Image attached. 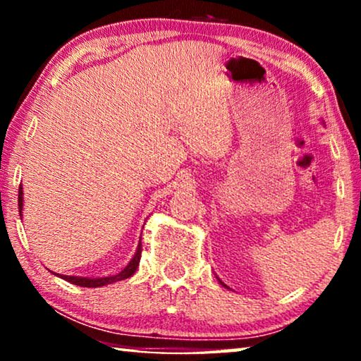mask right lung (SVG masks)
I'll return each mask as SVG.
<instances>
[{
    "label": "right lung",
    "instance_id": "obj_1",
    "mask_svg": "<svg viewBox=\"0 0 361 361\" xmlns=\"http://www.w3.org/2000/svg\"><path fill=\"white\" fill-rule=\"evenodd\" d=\"M18 205H19V215H23V187H19V195H18ZM140 259H141V243L137 245V250L133 259L128 263V266L121 273H118L115 276H108V278H78V276H61L62 279L68 281V283L75 284V286H82V288H100V286H106L111 283H116V281H123L128 279L130 276H133L136 273L137 266H140Z\"/></svg>",
    "mask_w": 361,
    "mask_h": 361
}]
</instances>
